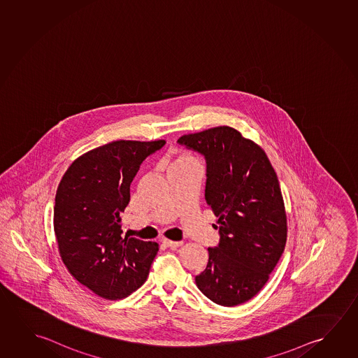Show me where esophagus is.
<instances>
[{
	"instance_id": "1",
	"label": "esophagus",
	"mask_w": 358,
	"mask_h": 358,
	"mask_svg": "<svg viewBox=\"0 0 358 358\" xmlns=\"http://www.w3.org/2000/svg\"><path fill=\"white\" fill-rule=\"evenodd\" d=\"M162 243L165 244L166 247L170 248L181 247L182 244H183L182 242H173V241H170V239H162Z\"/></svg>"
}]
</instances>
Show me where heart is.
<instances>
[{
  "label": "heart",
  "mask_w": 358,
  "mask_h": 358,
  "mask_svg": "<svg viewBox=\"0 0 358 358\" xmlns=\"http://www.w3.org/2000/svg\"><path fill=\"white\" fill-rule=\"evenodd\" d=\"M183 165H199L197 159L193 157L192 155L185 152V151H178L176 154L173 155V157L171 159L170 167H176V166Z\"/></svg>",
  "instance_id": "obj_1"
}]
</instances>
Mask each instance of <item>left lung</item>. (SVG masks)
<instances>
[{
    "instance_id": "8db88e82",
    "label": "left lung",
    "mask_w": 358,
    "mask_h": 358,
    "mask_svg": "<svg viewBox=\"0 0 358 358\" xmlns=\"http://www.w3.org/2000/svg\"><path fill=\"white\" fill-rule=\"evenodd\" d=\"M177 143L202 154L207 164L204 197L218 217V247L196 276L213 303L237 306L269 280L285 249V206L264 150L231 127L183 135Z\"/></svg>"
}]
</instances>
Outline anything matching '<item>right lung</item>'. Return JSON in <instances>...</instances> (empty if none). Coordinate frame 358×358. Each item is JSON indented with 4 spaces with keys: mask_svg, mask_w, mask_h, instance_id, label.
Here are the masks:
<instances>
[{
    "mask_svg": "<svg viewBox=\"0 0 358 358\" xmlns=\"http://www.w3.org/2000/svg\"><path fill=\"white\" fill-rule=\"evenodd\" d=\"M165 140H117L74 159L55 193V233L62 260L76 280L120 300L149 275L159 244L124 236L120 213L143 159Z\"/></svg>",
    "mask_w": 358,
    "mask_h": 358,
    "instance_id": "right-lung-1",
    "label": "right lung"
}]
</instances>
